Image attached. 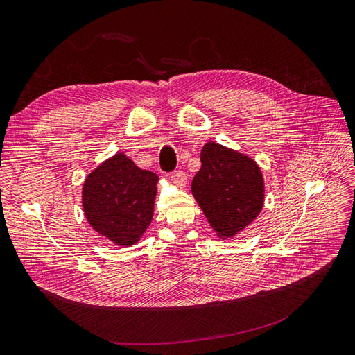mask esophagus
Listing matches in <instances>:
<instances>
[{
    "label": "esophagus",
    "mask_w": 355,
    "mask_h": 355,
    "mask_svg": "<svg viewBox=\"0 0 355 355\" xmlns=\"http://www.w3.org/2000/svg\"><path fill=\"white\" fill-rule=\"evenodd\" d=\"M171 180H173V182L175 186H178V187H184L186 184H187V177H186V174L182 173V171H174L173 174H171Z\"/></svg>",
    "instance_id": "esophagus-1"
}]
</instances>
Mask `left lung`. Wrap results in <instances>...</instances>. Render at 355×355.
I'll use <instances>...</instances> for the list:
<instances>
[{"mask_svg": "<svg viewBox=\"0 0 355 355\" xmlns=\"http://www.w3.org/2000/svg\"><path fill=\"white\" fill-rule=\"evenodd\" d=\"M191 193L219 239H231L259 216L265 202L260 166L247 155L209 141Z\"/></svg>", "mask_w": 355, "mask_h": 355, "instance_id": "obj_1", "label": "left lung"}]
</instances>
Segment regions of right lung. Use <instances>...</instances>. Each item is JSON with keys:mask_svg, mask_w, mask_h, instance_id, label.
I'll use <instances>...</instances> for the list:
<instances>
[{"mask_svg": "<svg viewBox=\"0 0 355 355\" xmlns=\"http://www.w3.org/2000/svg\"><path fill=\"white\" fill-rule=\"evenodd\" d=\"M157 180L123 152L103 161L83 182L82 203L90 227L115 245L136 244L152 222Z\"/></svg>", "mask_w": 355, "mask_h": 355, "instance_id": "obj_1", "label": "right lung"}]
</instances>
